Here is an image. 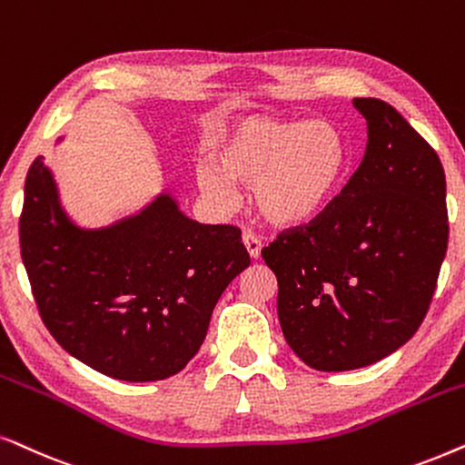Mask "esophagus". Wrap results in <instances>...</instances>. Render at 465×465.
I'll use <instances>...</instances> for the list:
<instances>
[{
  "instance_id": "esophagus-1",
  "label": "esophagus",
  "mask_w": 465,
  "mask_h": 465,
  "mask_svg": "<svg viewBox=\"0 0 465 465\" xmlns=\"http://www.w3.org/2000/svg\"><path fill=\"white\" fill-rule=\"evenodd\" d=\"M242 242H244L246 251H249V255H251L252 259L262 257V240H259V238L255 236V233H244Z\"/></svg>"
}]
</instances>
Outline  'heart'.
I'll return each instance as SVG.
<instances>
[{"mask_svg":"<svg viewBox=\"0 0 465 465\" xmlns=\"http://www.w3.org/2000/svg\"><path fill=\"white\" fill-rule=\"evenodd\" d=\"M213 161L195 165V183L223 203L236 184L252 187V202L270 225L293 229L330 208L349 170V140L330 119H274L242 114L213 140Z\"/></svg>","mask_w":465,"mask_h":465,"instance_id":"heart-1","label":"heart"}]
</instances>
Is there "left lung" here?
Wrapping results in <instances>:
<instances>
[{
  "label": "left lung",
  "instance_id": "left-lung-1",
  "mask_svg": "<svg viewBox=\"0 0 465 465\" xmlns=\"http://www.w3.org/2000/svg\"><path fill=\"white\" fill-rule=\"evenodd\" d=\"M352 106L368 123L361 165L319 219L262 251L284 340L321 372L372 366L414 336L449 242L434 148L382 99Z\"/></svg>",
  "mask_w": 465,
  "mask_h": 465
}]
</instances>
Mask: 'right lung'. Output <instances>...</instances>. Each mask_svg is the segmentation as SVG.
<instances>
[{"label":"right lung","instance_id":"add662e5","mask_svg":"<svg viewBox=\"0 0 465 465\" xmlns=\"http://www.w3.org/2000/svg\"><path fill=\"white\" fill-rule=\"evenodd\" d=\"M18 238L53 338L78 361L127 382L181 372L200 351L221 293L251 263L238 227L189 219L170 191L113 225L80 227L45 157L27 172Z\"/></svg>","mask_w":465,"mask_h":465}]
</instances>
